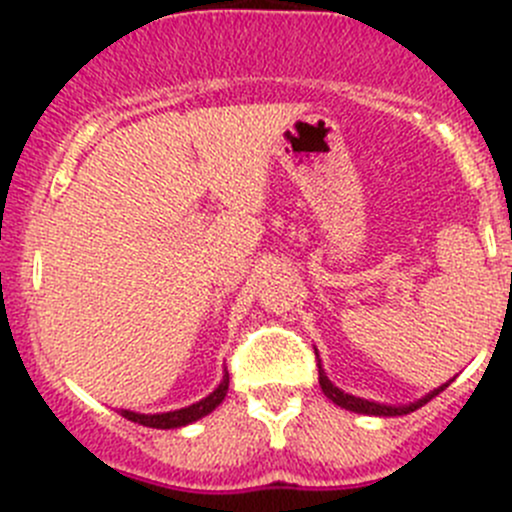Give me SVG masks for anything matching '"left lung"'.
Segmentation results:
<instances>
[{"label": "left lung", "mask_w": 512, "mask_h": 512, "mask_svg": "<svg viewBox=\"0 0 512 512\" xmlns=\"http://www.w3.org/2000/svg\"><path fill=\"white\" fill-rule=\"evenodd\" d=\"M448 384H451V381H448ZM448 384H443V386H438V389L428 391L426 396H421V399L411 401V404H401V406L379 404V401L359 399V396H352V394H347V391L339 389V386H334L332 381H329L327 371L322 369V361H319V386H322L324 396H327L329 401H334V404H337V406H342V409L354 411V414H364V416H406V414H411V411L421 409L423 404H428V401H431L433 396L441 394V391L446 389Z\"/></svg>", "instance_id": "8db88e82"}]
</instances>
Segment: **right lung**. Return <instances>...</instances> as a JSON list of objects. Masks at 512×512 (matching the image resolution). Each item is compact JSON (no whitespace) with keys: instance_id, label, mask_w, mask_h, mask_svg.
I'll use <instances>...</instances> for the list:
<instances>
[{"instance_id":"right-lung-1","label":"right lung","mask_w":512,"mask_h":512,"mask_svg":"<svg viewBox=\"0 0 512 512\" xmlns=\"http://www.w3.org/2000/svg\"><path fill=\"white\" fill-rule=\"evenodd\" d=\"M227 384H230V376H223V381L218 384V389L213 394H208L205 399L195 401V404L185 406V409H175V411H165V414H138V411H128V409H118V414L133 423H141V426L148 428H180V426H188V423L200 421L203 416L213 414L223 399L227 396Z\"/></svg>"}]
</instances>
